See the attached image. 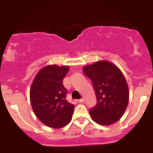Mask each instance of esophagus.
Here are the masks:
<instances>
[{
    "label": "esophagus",
    "instance_id": "34e87169",
    "mask_svg": "<svg viewBox=\"0 0 153 153\" xmlns=\"http://www.w3.org/2000/svg\"><path fill=\"white\" fill-rule=\"evenodd\" d=\"M78 102H84V99H80V100H78Z\"/></svg>",
    "mask_w": 153,
    "mask_h": 153
}]
</instances>
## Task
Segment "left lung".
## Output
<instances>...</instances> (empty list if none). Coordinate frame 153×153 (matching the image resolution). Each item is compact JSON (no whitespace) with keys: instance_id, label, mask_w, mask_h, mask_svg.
Segmentation results:
<instances>
[{"instance_id":"left-lung-1","label":"left lung","mask_w":153,"mask_h":153,"mask_svg":"<svg viewBox=\"0 0 153 153\" xmlns=\"http://www.w3.org/2000/svg\"><path fill=\"white\" fill-rule=\"evenodd\" d=\"M92 81L97 103L90 109L96 123L109 126L123 117L129 102V89L121 70L112 63L100 60L83 68Z\"/></svg>"}]
</instances>
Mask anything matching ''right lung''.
Returning a JSON list of instances; mask_svg holds the SVG:
<instances>
[{
    "mask_svg": "<svg viewBox=\"0 0 153 153\" xmlns=\"http://www.w3.org/2000/svg\"><path fill=\"white\" fill-rule=\"evenodd\" d=\"M68 71L67 66H47L36 74L30 87L33 113L44 125L54 129L67 125L74 113V105L66 100L67 91L63 84Z\"/></svg>",
    "mask_w": 153,
    "mask_h": 153,
    "instance_id": "add662e5",
    "label": "right lung"
}]
</instances>
